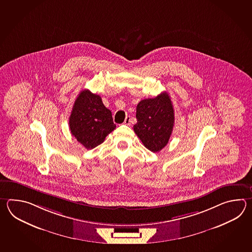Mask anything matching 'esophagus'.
Instances as JSON below:
<instances>
[{
  "instance_id": "obj_1",
  "label": "esophagus",
  "mask_w": 252,
  "mask_h": 252,
  "mask_svg": "<svg viewBox=\"0 0 252 252\" xmlns=\"http://www.w3.org/2000/svg\"><path fill=\"white\" fill-rule=\"evenodd\" d=\"M131 123V118L129 116H126V118L124 120V124L125 125H129Z\"/></svg>"
}]
</instances>
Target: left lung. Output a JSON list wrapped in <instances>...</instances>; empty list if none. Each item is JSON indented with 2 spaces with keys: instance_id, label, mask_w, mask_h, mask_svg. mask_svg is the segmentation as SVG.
I'll return each instance as SVG.
<instances>
[{
  "instance_id": "8db88e82",
  "label": "left lung",
  "mask_w": 252,
  "mask_h": 252,
  "mask_svg": "<svg viewBox=\"0 0 252 252\" xmlns=\"http://www.w3.org/2000/svg\"><path fill=\"white\" fill-rule=\"evenodd\" d=\"M136 110L134 132L148 150L160 151L167 144L175 124L170 97L165 92L155 98L141 100Z\"/></svg>"
}]
</instances>
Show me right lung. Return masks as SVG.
Masks as SVG:
<instances>
[{
	"mask_svg": "<svg viewBox=\"0 0 252 252\" xmlns=\"http://www.w3.org/2000/svg\"><path fill=\"white\" fill-rule=\"evenodd\" d=\"M71 133L87 150L101 144L116 125L111 111L102 98L89 90L81 92L75 99L69 117Z\"/></svg>",
	"mask_w": 252,
	"mask_h": 252,
	"instance_id": "1",
	"label": "right lung"
}]
</instances>
